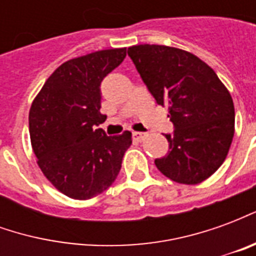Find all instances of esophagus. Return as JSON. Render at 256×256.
Wrapping results in <instances>:
<instances>
[{
  "label": "esophagus",
  "mask_w": 256,
  "mask_h": 256,
  "mask_svg": "<svg viewBox=\"0 0 256 256\" xmlns=\"http://www.w3.org/2000/svg\"><path fill=\"white\" fill-rule=\"evenodd\" d=\"M133 137H134V140H137V141H142V140L146 137V133H141V132H133Z\"/></svg>",
  "instance_id": "obj_1"
}]
</instances>
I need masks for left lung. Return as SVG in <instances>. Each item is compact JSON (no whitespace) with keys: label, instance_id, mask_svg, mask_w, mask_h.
Instances as JSON below:
<instances>
[{"label":"left lung","instance_id":"left-lung-1","mask_svg":"<svg viewBox=\"0 0 256 256\" xmlns=\"http://www.w3.org/2000/svg\"><path fill=\"white\" fill-rule=\"evenodd\" d=\"M142 82L174 124L168 154L155 159L172 181L194 185L225 160L234 134V106L214 70L194 54L163 45L128 49Z\"/></svg>","mask_w":256,"mask_h":256}]
</instances>
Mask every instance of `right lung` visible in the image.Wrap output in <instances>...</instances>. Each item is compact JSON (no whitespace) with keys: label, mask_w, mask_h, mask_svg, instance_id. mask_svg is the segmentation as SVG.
<instances>
[{"label":"right lung","mask_w":256,"mask_h":256,"mask_svg":"<svg viewBox=\"0 0 256 256\" xmlns=\"http://www.w3.org/2000/svg\"><path fill=\"white\" fill-rule=\"evenodd\" d=\"M126 58V48L68 60L48 78L32 101L28 126L38 166L66 196L86 200L116 180L132 133L106 136L98 128L100 84Z\"/></svg>","instance_id":"1"}]
</instances>
